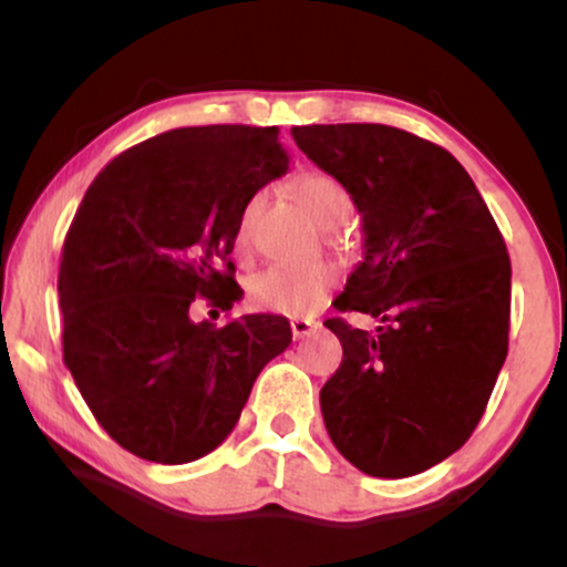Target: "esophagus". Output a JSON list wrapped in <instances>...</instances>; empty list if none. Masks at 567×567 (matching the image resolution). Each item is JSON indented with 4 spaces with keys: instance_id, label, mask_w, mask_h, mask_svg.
Wrapping results in <instances>:
<instances>
[{
    "instance_id": "1",
    "label": "esophagus",
    "mask_w": 567,
    "mask_h": 567,
    "mask_svg": "<svg viewBox=\"0 0 567 567\" xmlns=\"http://www.w3.org/2000/svg\"><path fill=\"white\" fill-rule=\"evenodd\" d=\"M317 328H320V322H315V320H290V330L296 338L311 336Z\"/></svg>"
}]
</instances>
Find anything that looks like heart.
<instances>
[{
  "label": "heart",
  "instance_id": "1",
  "mask_svg": "<svg viewBox=\"0 0 567 567\" xmlns=\"http://www.w3.org/2000/svg\"><path fill=\"white\" fill-rule=\"evenodd\" d=\"M292 194L301 202L317 224L324 229L343 224L351 213V194L341 181L328 173H303L292 181ZM256 210V199L243 210L237 224V250L247 252L250 247V220ZM336 282V271L328 264L303 266V269H285V266H271V269L258 271L247 282V298L256 309L275 311L285 317H309L324 303L330 288Z\"/></svg>",
  "mask_w": 567,
  "mask_h": 567
}]
</instances>
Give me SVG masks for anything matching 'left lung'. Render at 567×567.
<instances>
[{
    "label": "left lung",
    "mask_w": 567,
    "mask_h": 567,
    "mask_svg": "<svg viewBox=\"0 0 567 567\" xmlns=\"http://www.w3.org/2000/svg\"><path fill=\"white\" fill-rule=\"evenodd\" d=\"M362 216V261L324 322L343 347L320 408L338 453L370 477H410L458 451L509 349L512 264L461 162L389 125L292 127Z\"/></svg>",
    "instance_id": "obj_1"
}]
</instances>
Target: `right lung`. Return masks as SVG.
Instances as JSON below:
<instances>
[{"label":"right lung","mask_w":567,"mask_h":567,"mask_svg":"<svg viewBox=\"0 0 567 567\" xmlns=\"http://www.w3.org/2000/svg\"><path fill=\"white\" fill-rule=\"evenodd\" d=\"M277 127H178L109 162L63 243V362L125 451L188 464L231 434L290 322L192 320L194 298H243L229 252L258 188L288 173Z\"/></svg>","instance_id":"1"}]
</instances>
